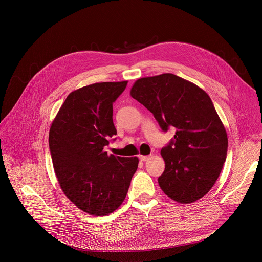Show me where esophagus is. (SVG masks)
<instances>
[{"instance_id":"esophagus-1","label":"esophagus","mask_w":262,"mask_h":262,"mask_svg":"<svg viewBox=\"0 0 262 262\" xmlns=\"http://www.w3.org/2000/svg\"><path fill=\"white\" fill-rule=\"evenodd\" d=\"M149 155H139V159L141 161H147L149 159Z\"/></svg>"}]
</instances>
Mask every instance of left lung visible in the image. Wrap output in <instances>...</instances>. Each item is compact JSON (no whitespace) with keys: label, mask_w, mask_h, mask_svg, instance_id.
<instances>
[{"label":"left lung","mask_w":262,"mask_h":262,"mask_svg":"<svg viewBox=\"0 0 262 262\" xmlns=\"http://www.w3.org/2000/svg\"><path fill=\"white\" fill-rule=\"evenodd\" d=\"M130 95L153 114L163 131L176 128L174 140L161 149L165 169L159 187L171 200L191 204L217 182L224 165L228 137L208 94L172 74L141 77Z\"/></svg>","instance_id":"1"}]
</instances>
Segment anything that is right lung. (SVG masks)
I'll return each instance as SVG.
<instances>
[{"label": "right lung", "mask_w": 262, "mask_h": 262, "mask_svg": "<svg viewBox=\"0 0 262 262\" xmlns=\"http://www.w3.org/2000/svg\"><path fill=\"white\" fill-rule=\"evenodd\" d=\"M127 82H97L72 92L49 130L52 164L63 193L79 210L96 217L122 205L139 163L136 156L104 151L108 139L117 134L113 103Z\"/></svg>", "instance_id": "add662e5"}]
</instances>
